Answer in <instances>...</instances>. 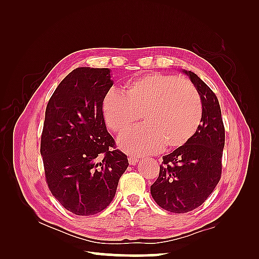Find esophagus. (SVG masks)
<instances>
[{
  "mask_svg": "<svg viewBox=\"0 0 259 259\" xmlns=\"http://www.w3.org/2000/svg\"><path fill=\"white\" fill-rule=\"evenodd\" d=\"M139 158H137V156H134V155H130L128 156V163L131 164V165H135V164L138 162Z\"/></svg>",
  "mask_w": 259,
  "mask_h": 259,
  "instance_id": "1",
  "label": "esophagus"
}]
</instances>
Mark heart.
Wrapping results in <instances>:
<instances>
[{
	"label": "heart",
	"instance_id": "heart-1",
	"mask_svg": "<svg viewBox=\"0 0 259 259\" xmlns=\"http://www.w3.org/2000/svg\"><path fill=\"white\" fill-rule=\"evenodd\" d=\"M101 109L107 126L117 134L132 127L140 113L144 124L117 142L134 155L184 146L197 133L203 113L201 97L189 80L161 72L133 77L125 82L123 95L109 91Z\"/></svg>",
	"mask_w": 259,
	"mask_h": 259
}]
</instances>
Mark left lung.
<instances>
[{"instance_id":"left-lung-1","label":"left lung","mask_w":259,"mask_h":259,"mask_svg":"<svg viewBox=\"0 0 259 259\" xmlns=\"http://www.w3.org/2000/svg\"><path fill=\"white\" fill-rule=\"evenodd\" d=\"M202 101V120L193 137L163 156L150 191L156 204L170 213H188L202 205L222 176L225 127L218 99L200 77L183 70Z\"/></svg>"}]
</instances>
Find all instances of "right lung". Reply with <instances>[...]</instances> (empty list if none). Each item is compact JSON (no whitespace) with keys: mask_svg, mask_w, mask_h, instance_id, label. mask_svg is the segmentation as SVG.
Wrapping results in <instances>:
<instances>
[{"mask_svg":"<svg viewBox=\"0 0 259 259\" xmlns=\"http://www.w3.org/2000/svg\"><path fill=\"white\" fill-rule=\"evenodd\" d=\"M113 85L108 68H76L62 80L45 111L41 155L46 183L71 213L90 216L113 200L127 156L114 150L103 114Z\"/></svg>","mask_w":259,"mask_h":259,"instance_id":"obj_1","label":"right lung"}]
</instances>
